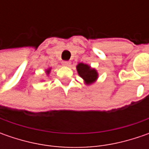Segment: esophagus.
<instances>
[{"label":"esophagus","instance_id":"1","mask_svg":"<svg viewBox=\"0 0 149 149\" xmlns=\"http://www.w3.org/2000/svg\"><path fill=\"white\" fill-rule=\"evenodd\" d=\"M70 61H62V65L65 66H70Z\"/></svg>","mask_w":149,"mask_h":149}]
</instances>
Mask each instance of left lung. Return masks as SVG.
<instances>
[{
	"label": "left lung",
	"instance_id": "obj_1",
	"mask_svg": "<svg viewBox=\"0 0 149 149\" xmlns=\"http://www.w3.org/2000/svg\"><path fill=\"white\" fill-rule=\"evenodd\" d=\"M79 75L82 78L86 85H90L96 82L99 77V74L97 70L91 68L90 65L84 63H79L76 66Z\"/></svg>",
	"mask_w": 149,
	"mask_h": 149
}]
</instances>
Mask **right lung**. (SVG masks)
<instances>
[{
    "label": "right lung",
    "mask_w": 149,
    "mask_h": 149,
    "mask_svg": "<svg viewBox=\"0 0 149 149\" xmlns=\"http://www.w3.org/2000/svg\"><path fill=\"white\" fill-rule=\"evenodd\" d=\"M50 71H51V68H49V69H47V70H45V73H46V74H47V75H49V73H50Z\"/></svg>",
    "instance_id": "obj_1"
}]
</instances>
